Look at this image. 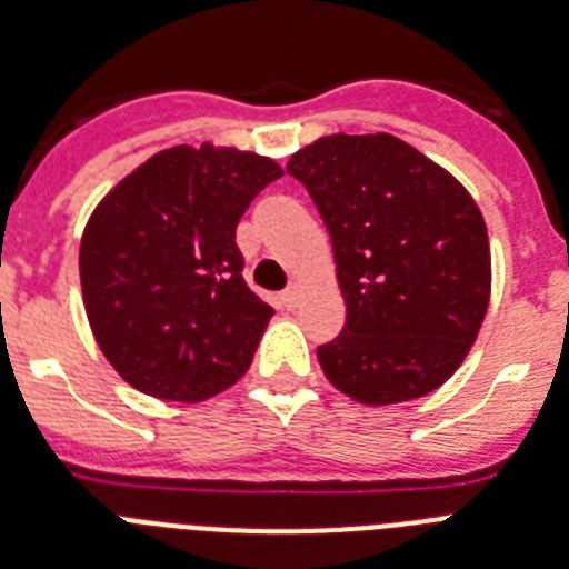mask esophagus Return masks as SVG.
<instances>
[{"mask_svg":"<svg viewBox=\"0 0 569 569\" xmlns=\"http://www.w3.org/2000/svg\"><path fill=\"white\" fill-rule=\"evenodd\" d=\"M299 299H302V288H299V284H290V288L279 296V302L284 305L288 311H293L296 305H299Z\"/></svg>","mask_w":569,"mask_h":569,"instance_id":"obj_1","label":"esophagus"}]
</instances>
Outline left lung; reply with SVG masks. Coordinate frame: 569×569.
<instances>
[{
    "label": "left lung",
    "instance_id": "1",
    "mask_svg": "<svg viewBox=\"0 0 569 569\" xmlns=\"http://www.w3.org/2000/svg\"><path fill=\"white\" fill-rule=\"evenodd\" d=\"M288 171L331 234L342 335L317 349L351 401L387 407L457 372L491 299L480 206L453 173L389 133L319 136Z\"/></svg>",
    "mask_w": 569,
    "mask_h": 569
}]
</instances>
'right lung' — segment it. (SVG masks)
Instances as JSON below:
<instances>
[{
    "mask_svg": "<svg viewBox=\"0 0 569 569\" xmlns=\"http://www.w3.org/2000/svg\"><path fill=\"white\" fill-rule=\"evenodd\" d=\"M276 159L173 144L112 186L81 238V293L98 349L144 396L197 403L252 363L273 308L243 281L234 227Z\"/></svg>",
    "mask_w": 569,
    "mask_h": 569,
    "instance_id": "obj_1",
    "label": "right lung"
}]
</instances>
